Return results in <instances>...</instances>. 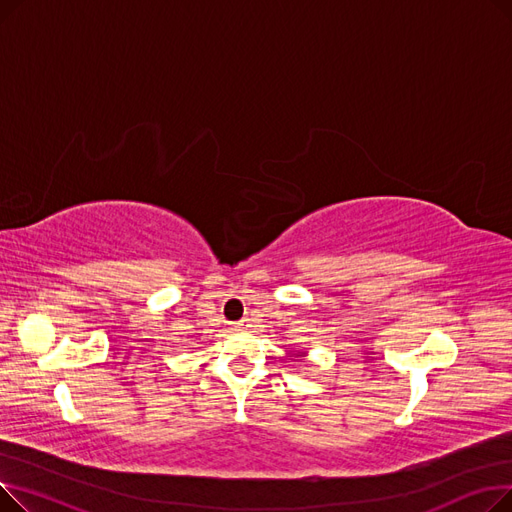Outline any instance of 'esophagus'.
Wrapping results in <instances>:
<instances>
[{"label":"esophagus","mask_w":512,"mask_h":512,"mask_svg":"<svg viewBox=\"0 0 512 512\" xmlns=\"http://www.w3.org/2000/svg\"><path fill=\"white\" fill-rule=\"evenodd\" d=\"M251 328V321L249 319H240L234 324V330H249Z\"/></svg>","instance_id":"34e87169"}]
</instances>
